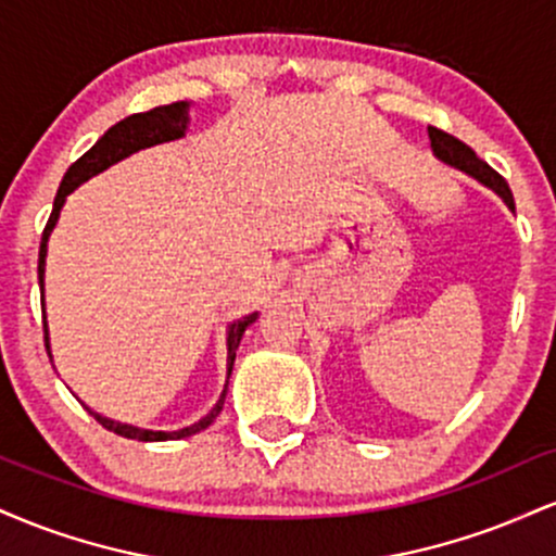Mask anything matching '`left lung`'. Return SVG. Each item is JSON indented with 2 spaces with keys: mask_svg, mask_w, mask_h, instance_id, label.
Here are the masks:
<instances>
[{
  "mask_svg": "<svg viewBox=\"0 0 556 556\" xmlns=\"http://www.w3.org/2000/svg\"><path fill=\"white\" fill-rule=\"evenodd\" d=\"M429 138H431L433 156H437L439 162L450 164V167H455V169L465 172V175L476 177L478 182L494 190V193L500 195L509 208H515V198H513V190H509V185L504 182V177L500 175V172H494L486 162H483V159H478L476 151L470 149V146H465L463 140L450 136V132L439 130V127H429Z\"/></svg>",
  "mask_w": 556,
  "mask_h": 556,
  "instance_id": "obj_1",
  "label": "left lung"
}]
</instances>
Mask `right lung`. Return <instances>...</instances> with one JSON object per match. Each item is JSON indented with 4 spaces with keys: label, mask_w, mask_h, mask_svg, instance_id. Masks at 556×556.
Wrapping results in <instances>:
<instances>
[{
    "label": "right lung",
    "mask_w": 556,
    "mask_h": 556,
    "mask_svg": "<svg viewBox=\"0 0 556 556\" xmlns=\"http://www.w3.org/2000/svg\"><path fill=\"white\" fill-rule=\"evenodd\" d=\"M188 110H190L188 101H175V104L156 106V110L130 114V117L119 119L117 125H112L110 130H106L104 136L96 140L91 149H88L86 154L78 159V162L70 164V169L65 172V177H62V182H60V190H56L52 216H49L47 227H43L41 248H38V285H41V311H43V266H47V242L56 225V219H60L62 206H65V198L73 193L80 182L91 180L93 175L110 169L112 164L123 162V159L136 154V151L149 149V146H156V143H167V140L182 138L185 130H188V123H190ZM256 318H258V314H248V316L238 318L235 324H229V329H227V379H229V374H232L235 355H238L242 334H245V329L251 327ZM43 342H47V353H49V358H52V350H49L47 311H43ZM225 397H227V384H225V392H222V397L216 400V405L212 407V410L198 420V424L185 426V429H180V431H149V429H138V426L117 424V420L99 416V413H93L91 407H88V413H91V416L99 420L104 429L119 433V437H125V439H138V442H164V439H185V437H193V433H198V431L208 429V426L214 424V418L222 413Z\"/></svg>",
    "instance_id": "obj_1"
}]
</instances>
